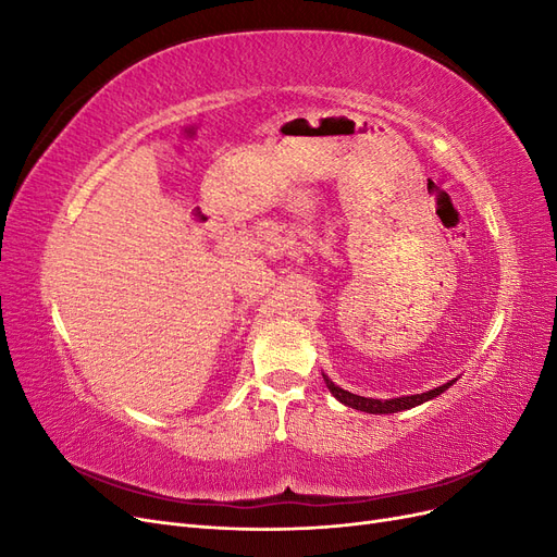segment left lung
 Masks as SVG:
<instances>
[{
	"instance_id": "1",
	"label": "left lung",
	"mask_w": 557,
	"mask_h": 557,
	"mask_svg": "<svg viewBox=\"0 0 557 557\" xmlns=\"http://www.w3.org/2000/svg\"><path fill=\"white\" fill-rule=\"evenodd\" d=\"M330 393L339 399L342 404H346V407L350 409H358V411H364V413H397V411H404V409H413L418 407V404H423L436 395H442L450 383H444L440 387H434V391H428V393H420V395H411V397H395V399H369V397H360V395H352L348 391H344V387L334 385L325 374H323Z\"/></svg>"
}]
</instances>
